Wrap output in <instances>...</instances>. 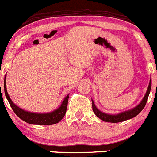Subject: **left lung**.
Instances as JSON below:
<instances>
[{"instance_id": "1", "label": "left lung", "mask_w": 157, "mask_h": 157, "mask_svg": "<svg viewBox=\"0 0 157 157\" xmlns=\"http://www.w3.org/2000/svg\"><path fill=\"white\" fill-rule=\"evenodd\" d=\"M151 79L150 81L149 86H148L147 90L146 92V94L144 97L143 100L140 102L136 107L133 108V109H130L128 111H125V112L121 113L119 114L116 115H109L104 113L100 111L98 108L95 106L94 103L92 101V109H93L94 113V114L98 116V118H100L101 119H102L103 121L108 122H113V123H116V122H123V121L128 120V119H130L132 118H134L135 116H136L137 115H138L140 112L142 111V109L144 108L145 105H146L148 97H149L150 92H151Z\"/></svg>"}]
</instances>
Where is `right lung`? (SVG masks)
Returning <instances> with one entry per match:
<instances>
[{
    "label": "right lung",
    "mask_w": 157,
    "mask_h": 157,
    "mask_svg": "<svg viewBox=\"0 0 157 157\" xmlns=\"http://www.w3.org/2000/svg\"><path fill=\"white\" fill-rule=\"evenodd\" d=\"M6 76L4 77V93H5V96L7 99L8 102L10 105L11 108L13 109V112L15 113L16 115L25 121V122L32 125H54V124L58 123L65 116L66 112L67 109V105L68 101H69V96L68 94L65 98L64 101H63L61 106L58 108L56 110L53 111V112L49 113H34L27 112V111L23 110L21 108L18 107L17 105L14 104L11 99L10 98L9 95H8L7 90L6 88ZM1 85V84H0Z\"/></svg>",
    "instance_id": "1"
}]
</instances>
